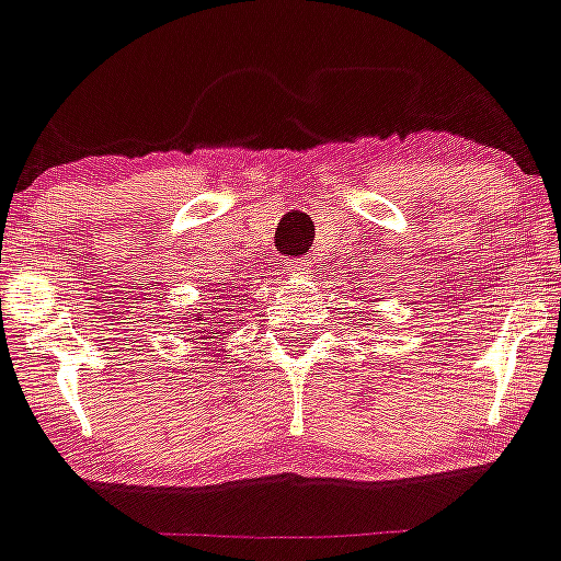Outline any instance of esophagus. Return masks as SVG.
<instances>
[{"mask_svg": "<svg viewBox=\"0 0 561 561\" xmlns=\"http://www.w3.org/2000/svg\"><path fill=\"white\" fill-rule=\"evenodd\" d=\"M286 272H289V275H308V272H311V261L308 259L291 261V264H286Z\"/></svg>", "mask_w": 561, "mask_h": 561, "instance_id": "1", "label": "esophagus"}]
</instances>
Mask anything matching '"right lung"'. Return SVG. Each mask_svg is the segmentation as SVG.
<instances>
[{"label": "right lung", "instance_id": "add662e5", "mask_svg": "<svg viewBox=\"0 0 561 561\" xmlns=\"http://www.w3.org/2000/svg\"><path fill=\"white\" fill-rule=\"evenodd\" d=\"M211 300H220V297H211ZM220 306V302H217ZM226 308H215L209 302V306L204 308H195V311H186L184 324H190L192 333H209V330H217V328H226V324H231L233 319H226Z\"/></svg>", "mask_w": 561, "mask_h": 561}]
</instances>
